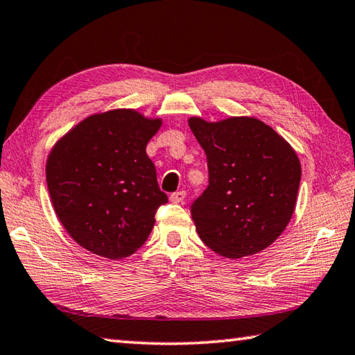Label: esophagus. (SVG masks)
I'll return each mask as SVG.
<instances>
[{
	"instance_id": "esophagus-1",
	"label": "esophagus",
	"mask_w": 355,
	"mask_h": 355,
	"mask_svg": "<svg viewBox=\"0 0 355 355\" xmlns=\"http://www.w3.org/2000/svg\"><path fill=\"white\" fill-rule=\"evenodd\" d=\"M169 198H171V202H172V203H183V202H184V198H186V192H184V191L172 192Z\"/></svg>"
}]
</instances>
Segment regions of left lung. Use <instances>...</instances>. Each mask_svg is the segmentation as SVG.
Instances as JSON below:
<instances>
[{
    "label": "left lung",
    "instance_id": "8db88e82",
    "mask_svg": "<svg viewBox=\"0 0 355 355\" xmlns=\"http://www.w3.org/2000/svg\"><path fill=\"white\" fill-rule=\"evenodd\" d=\"M208 159L209 184L191 206L208 247L231 259L266 250L292 218L301 164L287 141L248 116L208 122L189 118Z\"/></svg>",
    "mask_w": 355,
    "mask_h": 355
}]
</instances>
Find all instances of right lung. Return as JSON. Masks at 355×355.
I'll return each instance as SVG.
<instances>
[{
    "mask_svg": "<svg viewBox=\"0 0 355 355\" xmlns=\"http://www.w3.org/2000/svg\"><path fill=\"white\" fill-rule=\"evenodd\" d=\"M161 127L132 108L92 114L57 141L46 161L54 211L94 254L122 259L143 245L167 203L146 147Z\"/></svg>",
    "mask_w": 355,
    "mask_h": 355,
    "instance_id": "1",
    "label": "right lung"
}]
</instances>
